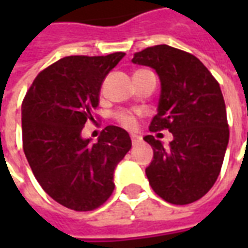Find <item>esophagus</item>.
Returning <instances> with one entry per match:
<instances>
[{
    "label": "esophagus",
    "mask_w": 248,
    "mask_h": 248,
    "mask_svg": "<svg viewBox=\"0 0 248 248\" xmlns=\"http://www.w3.org/2000/svg\"><path fill=\"white\" fill-rule=\"evenodd\" d=\"M140 142V138L138 137V135H131V143L133 145H138Z\"/></svg>",
    "instance_id": "esophagus-1"
}]
</instances>
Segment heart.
<instances>
[{"mask_svg":"<svg viewBox=\"0 0 248 248\" xmlns=\"http://www.w3.org/2000/svg\"><path fill=\"white\" fill-rule=\"evenodd\" d=\"M114 119H115L122 127L129 130L135 129L137 124H138L137 113H135V111H131V110H121V111L114 113Z\"/></svg>","mask_w":248,"mask_h":248,"instance_id":"obj_1","label":"heart"}]
</instances>
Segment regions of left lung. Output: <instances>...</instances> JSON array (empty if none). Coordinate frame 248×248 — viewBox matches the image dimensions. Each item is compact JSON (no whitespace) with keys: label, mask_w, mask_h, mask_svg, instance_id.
Masks as SVG:
<instances>
[{"label":"left lung","mask_w":248,"mask_h":248,"mask_svg":"<svg viewBox=\"0 0 248 248\" xmlns=\"http://www.w3.org/2000/svg\"><path fill=\"white\" fill-rule=\"evenodd\" d=\"M133 63L150 66L161 79L158 113L150 131L169 130V147L154 135L143 140L154 156L146 169L151 188L172 204H188L218 179L230 130L223 94L206 66L187 51L156 45L135 53Z\"/></svg>","instance_id":"left-lung-1"}]
</instances>
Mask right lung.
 I'll use <instances>...</instances> for the list:
<instances>
[{"label": "right lung", "instance_id": "obj_1", "mask_svg": "<svg viewBox=\"0 0 248 248\" xmlns=\"http://www.w3.org/2000/svg\"><path fill=\"white\" fill-rule=\"evenodd\" d=\"M124 53L61 58L35 77L22 102V146L44 191L74 211H92L114 191V169L131 149L126 130L106 126L97 143L81 131L105 77Z\"/></svg>", "mask_w": 248, "mask_h": 248}]
</instances>
